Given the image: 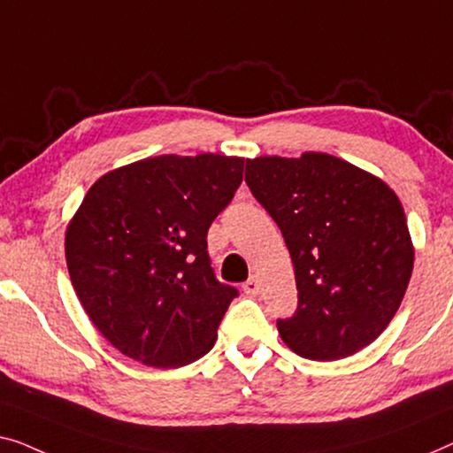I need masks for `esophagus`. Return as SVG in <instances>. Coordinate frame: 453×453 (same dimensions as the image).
<instances>
[{
  "label": "esophagus",
  "instance_id": "1",
  "mask_svg": "<svg viewBox=\"0 0 453 453\" xmlns=\"http://www.w3.org/2000/svg\"><path fill=\"white\" fill-rule=\"evenodd\" d=\"M244 291L248 293V296H258V291H260V283H258V279H257V277H250V279H248V281L244 283Z\"/></svg>",
  "mask_w": 453,
  "mask_h": 453
}]
</instances>
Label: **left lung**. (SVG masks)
I'll use <instances>...</instances> for the list:
<instances>
[{"label": "left lung", "instance_id": "obj_1", "mask_svg": "<svg viewBox=\"0 0 453 453\" xmlns=\"http://www.w3.org/2000/svg\"><path fill=\"white\" fill-rule=\"evenodd\" d=\"M246 184L277 221L296 271L297 310L277 320L285 345L311 361L372 345L403 303L415 265L396 193L322 151L248 160Z\"/></svg>", "mask_w": 453, "mask_h": 453}]
</instances>
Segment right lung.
<instances>
[{"instance_id": "1", "label": "right lung", "mask_w": 453, "mask_h": 453, "mask_svg": "<svg viewBox=\"0 0 453 453\" xmlns=\"http://www.w3.org/2000/svg\"><path fill=\"white\" fill-rule=\"evenodd\" d=\"M244 157L165 154L106 172L65 232L69 279L120 353L176 369L211 351L238 296L213 275L207 229L242 182Z\"/></svg>"}]
</instances>
